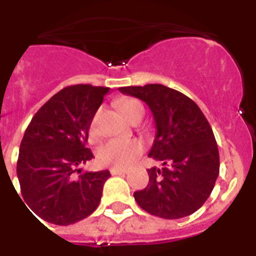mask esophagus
<instances>
[{
  "label": "esophagus",
  "instance_id": "esophagus-1",
  "mask_svg": "<svg viewBox=\"0 0 256 256\" xmlns=\"http://www.w3.org/2000/svg\"><path fill=\"white\" fill-rule=\"evenodd\" d=\"M110 173H112V176H124L128 173V170H124V169H120V168H112Z\"/></svg>",
  "mask_w": 256,
  "mask_h": 256
}]
</instances>
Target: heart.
<instances>
[{"instance_id":"obj_1","label":"heart","mask_w":256,"mask_h":256,"mask_svg":"<svg viewBox=\"0 0 256 256\" xmlns=\"http://www.w3.org/2000/svg\"><path fill=\"white\" fill-rule=\"evenodd\" d=\"M118 108L130 118L134 113L143 110V105L136 98H122L118 102ZM90 136L95 139L98 136L96 121L94 120L90 126ZM143 152V143L138 139H110L105 142L98 151V160L102 165L113 166V168H128Z\"/></svg>"}]
</instances>
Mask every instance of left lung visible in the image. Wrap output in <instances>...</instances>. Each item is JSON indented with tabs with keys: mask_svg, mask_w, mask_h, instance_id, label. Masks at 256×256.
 <instances>
[{
	"mask_svg": "<svg viewBox=\"0 0 256 256\" xmlns=\"http://www.w3.org/2000/svg\"><path fill=\"white\" fill-rule=\"evenodd\" d=\"M140 98L154 114L156 136L148 156L162 168L148 169L147 188L135 191L139 207L174 220L194 214L211 195L220 170L214 132L190 98L162 84L118 88Z\"/></svg>",
	"mask_w": 256,
	"mask_h": 256,
	"instance_id": "obj_1",
	"label": "left lung"
}]
</instances>
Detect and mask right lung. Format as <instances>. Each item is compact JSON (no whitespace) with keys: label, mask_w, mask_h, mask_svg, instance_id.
Here are the masks:
<instances>
[{"label":"right lung","mask_w":256,"mask_h":256,"mask_svg":"<svg viewBox=\"0 0 256 256\" xmlns=\"http://www.w3.org/2000/svg\"><path fill=\"white\" fill-rule=\"evenodd\" d=\"M109 90L68 86L38 109L26 130L16 174L24 202L46 222L74 224L100 203L110 173H80V166L94 158L84 144L94 116Z\"/></svg>","instance_id":"obj_1"}]
</instances>
